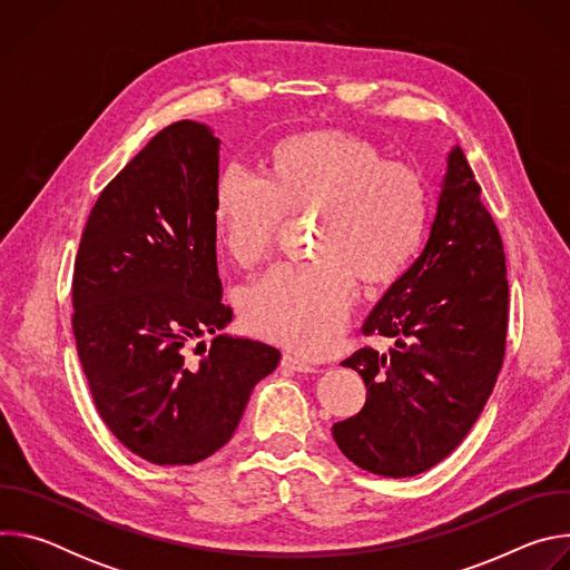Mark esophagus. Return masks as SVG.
I'll use <instances>...</instances> for the list:
<instances>
[{"label":"esophagus","instance_id":"esophagus-1","mask_svg":"<svg viewBox=\"0 0 570 570\" xmlns=\"http://www.w3.org/2000/svg\"><path fill=\"white\" fill-rule=\"evenodd\" d=\"M282 367L288 370V372H315V365H311L308 361L297 358L293 354H284L282 356Z\"/></svg>","mask_w":570,"mask_h":570}]
</instances>
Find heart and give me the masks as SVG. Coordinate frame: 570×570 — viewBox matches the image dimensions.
I'll use <instances>...</instances> for the list:
<instances>
[{
	"instance_id": "1",
	"label": "heart",
	"mask_w": 570,
	"mask_h": 570,
	"mask_svg": "<svg viewBox=\"0 0 570 570\" xmlns=\"http://www.w3.org/2000/svg\"><path fill=\"white\" fill-rule=\"evenodd\" d=\"M284 214H320L313 264H282L240 302L246 327L304 354L327 352L345 327L356 277L390 282L411 264L429 220V183L409 161L354 132L315 130L279 141L266 180L227 167L214 187V232L250 268L273 248Z\"/></svg>"
}]
</instances>
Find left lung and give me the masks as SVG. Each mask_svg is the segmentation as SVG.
Instances as JSON below:
<instances>
[{
	"label": "left lung",
	"instance_id": "1",
	"mask_svg": "<svg viewBox=\"0 0 570 570\" xmlns=\"http://www.w3.org/2000/svg\"><path fill=\"white\" fill-rule=\"evenodd\" d=\"M505 273L499 227L455 146L424 253L363 324V334L392 338L394 347H363L341 363L367 387L363 411L332 429L345 458L376 475L409 478L464 440L505 356Z\"/></svg>",
	"mask_w": 570,
	"mask_h": 570
}]
</instances>
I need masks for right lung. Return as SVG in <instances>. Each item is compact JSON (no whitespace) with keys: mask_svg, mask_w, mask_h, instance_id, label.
<instances>
[{"mask_svg":"<svg viewBox=\"0 0 570 570\" xmlns=\"http://www.w3.org/2000/svg\"><path fill=\"white\" fill-rule=\"evenodd\" d=\"M212 128L159 130L101 191L71 279V330L112 435L153 464H194L229 442L279 350L223 334ZM203 335H214L207 351ZM204 350L200 360L193 345Z\"/></svg>","mask_w":570,"mask_h":570,"instance_id":"add662e5","label":"right lung"}]
</instances>
